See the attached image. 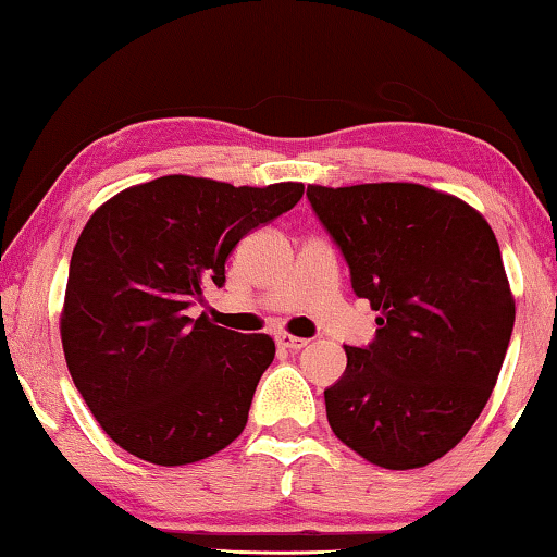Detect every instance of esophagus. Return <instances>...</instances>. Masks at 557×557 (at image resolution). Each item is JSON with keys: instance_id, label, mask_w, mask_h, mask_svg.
<instances>
[{"instance_id": "1", "label": "esophagus", "mask_w": 557, "mask_h": 557, "mask_svg": "<svg viewBox=\"0 0 557 557\" xmlns=\"http://www.w3.org/2000/svg\"><path fill=\"white\" fill-rule=\"evenodd\" d=\"M276 342H278L281 347H286V349H301V347L309 345V339L294 337V334H288V332H278L276 334Z\"/></svg>"}]
</instances>
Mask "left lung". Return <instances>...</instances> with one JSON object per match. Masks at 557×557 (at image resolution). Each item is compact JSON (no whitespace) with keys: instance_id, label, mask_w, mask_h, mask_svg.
<instances>
[{"instance_id":"8db88e82","label":"left lung","mask_w":557,"mask_h":557,"mask_svg":"<svg viewBox=\"0 0 557 557\" xmlns=\"http://www.w3.org/2000/svg\"><path fill=\"white\" fill-rule=\"evenodd\" d=\"M307 197L380 314L324 391L334 436L383 469L425 467L467 436L505 362L515 299L499 243L482 212L413 182Z\"/></svg>"}]
</instances>
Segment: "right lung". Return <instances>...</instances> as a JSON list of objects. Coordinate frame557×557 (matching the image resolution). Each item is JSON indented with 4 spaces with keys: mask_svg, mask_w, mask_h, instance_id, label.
Wrapping results in <instances>:
<instances>
[{
    "mask_svg": "<svg viewBox=\"0 0 557 557\" xmlns=\"http://www.w3.org/2000/svg\"><path fill=\"white\" fill-rule=\"evenodd\" d=\"M301 182L233 187L187 174L103 202L73 248L60 337L67 370L101 429L159 467L223 451L248 423L276 345L187 317L225 284L243 235L301 200Z\"/></svg>",
    "mask_w": 557,
    "mask_h": 557,
    "instance_id": "1",
    "label": "right lung"
}]
</instances>
